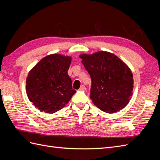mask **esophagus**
<instances>
[{
	"mask_svg": "<svg viewBox=\"0 0 160 160\" xmlns=\"http://www.w3.org/2000/svg\"><path fill=\"white\" fill-rule=\"evenodd\" d=\"M79 90H80V91H86V88L85 87V85H81V86L80 87Z\"/></svg>",
	"mask_w": 160,
	"mask_h": 160,
	"instance_id": "esophagus-1",
	"label": "esophagus"
}]
</instances>
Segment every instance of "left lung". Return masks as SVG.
<instances>
[{
  "label": "left lung",
  "instance_id": "left-lung-1",
  "mask_svg": "<svg viewBox=\"0 0 160 160\" xmlns=\"http://www.w3.org/2000/svg\"><path fill=\"white\" fill-rule=\"evenodd\" d=\"M79 57L91 79L90 98L101 111L113 113L123 109L132 98L133 74L115 55L101 51Z\"/></svg>",
  "mask_w": 160,
  "mask_h": 160
}]
</instances>
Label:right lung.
I'll use <instances>...</instances> for the list:
<instances>
[{"label":"right lung","instance_id":"obj_1","mask_svg":"<svg viewBox=\"0 0 160 160\" xmlns=\"http://www.w3.org/2000/svg\"><path fill=\"white\" fill-rule=\"evenodd\" d=\"M71 57L48 55L29 71L26 80L28 98L38 110L53 113L69 103L76 91L67 71Z\"/></svg>","mask_w":160,"mask_h":160}]
</instances>
